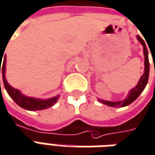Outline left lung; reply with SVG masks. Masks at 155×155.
<instances>
[{"label": "left lung", "instance_id": "obj_1", "mask_svg": "<svg viewBox=\"0 0 155 155\" xmlns=\"http://www.w3.org/2000/svg\"><path fill=\"white\" fill-rule=\"evenodd\" d=\"M138 40L141 43V44L143 47V55H144V73L142 75L140 80L138 81V85H136L134 88L131 90L128 95L127 97L123 101H104L99 99V101L101 103L107 105L109 107H126L127 105H129L132 102H134V101L138 98L139 95L141 94L142 91L144 90L146 85L149 81V52L146 47V44L144 43V40L141 37L138 35L137 36Z\"/></svg>", "mask_w": 155, "mask_h": 155}]
</instances>
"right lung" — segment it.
<instances>
[{
  "label": "right lung",
  "instance_id": "1",
  "mask_svg": "<svg viewBox=\"0 0 155 155\" xmlns=\"http://www.w3.org/2000/svg\"><path fill=\"white\" fill-rule=\"evenodd\" d=\"M5 52V51H4ZM4 54V53H3ZM3 56H0V73H2V79H3V83H4V86L6 88V91L13 101L16 103L21 107L23 109L26 110H29V111H38V110H44L46 108L51 107L52 106H54L57 101L59 99V96L52 97L50 99H47V100H42V99H38V98H33V97H28L24 95H22L21 91L17 89L13 88L12 85L8 84V82L6 81V57L5 56L3 59V64L2 67V61ZM0 88H1V82H0Z\"/></svg>",
  "mask_w": 155,
  "mask_h": 155
}]
</instances>
